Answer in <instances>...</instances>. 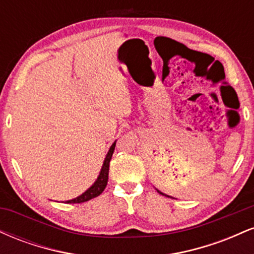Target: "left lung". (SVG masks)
<instances>
[{
	"label": "left lung",
	"mask_w": 254,
	"mask_h": 254,
	"mask_svg": "<svg viewBox=\"0 0 254 254\" xmlns=\"http://www.w3.org/2000/svg\"><path fill=\"white\" fill-rule=\"evenodd\" d=\"M157 192H159V193H160V194H162V196H166V194H165V193H162V192H160L159 190H157Z\"/></svg>",
	"instance_id": "obj_1"
}]
</instances>
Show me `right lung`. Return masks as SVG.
Here are the masks:
<instances>
[{"label":"right lung","mask_w":254,"mask_h":254,"mask_svg":"<svg viewBox=\"0 0 254 254\" xmlns=\"http://www.w3.org/2000/svg\"><path fill=\"white\" fill-rule=\"evenodd\" d=\"M115 147H116V142L111 145L109 153H107V155H106V159H105V161H104V165H103V168H101L100 174H99L97 182L93 184L92 188H89L88 190L84 192V193L81 194L80 197L74 198V199H71V200H66V203L87 202V200L92 199V198L98 197L99 194H100L101 192L105 190V188H106V185H107V180H109L110 161H111V159H112V154H113V151H115Z\"/></svg>","instance_id":"1"}]
</instances>
